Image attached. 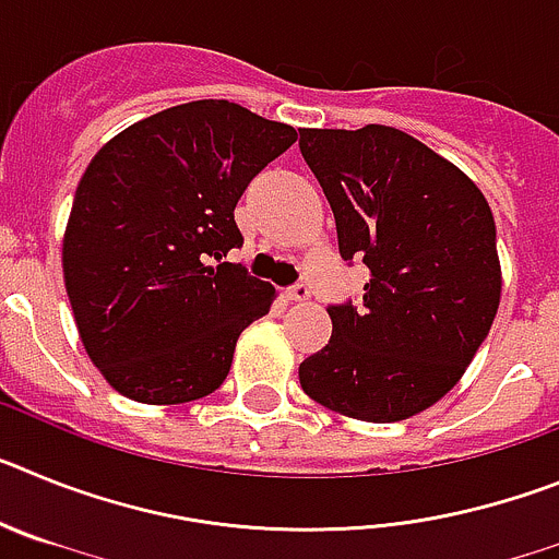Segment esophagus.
<instances>
[{
  "instance_id": "34e87169",
  "label": "esophagus",
  "mask_w": 559,
  "mask_h": 559,
  "mask_svg": "<svg viewBox=\"0 0 559 559\" xmlns=\"http://www.w3.org/2000/svg\"><path fill=\"white\" fill-rule=\"evenodd\" d=\"M285 296H288L290 302H305V299H308V296H310V285L308 283L290 285V288L285 290Z\"/></svg>"
}]
</instances>
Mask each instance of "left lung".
I'll return each mask as SVG.
<instances>
[{
	"mask_svg": "<svg viewBox=\"0 0 559 559\" xmlns=\"http://www.w3.org/2000/svg\"><path fill=\"white\" fill-rule=\"evenodd\" d=\"M299 151L330 201L341 257L369 269L358 305L328 308L333 335L299 364V383L330 412L367 423L426 412L456 386L496 319L490 204L397 128H302Z\"/></svg>",
	"mask_w": 559,
	"mask_h": 559,
	"instance_id": "1",
	"label": "left lung"
}]
</instances>
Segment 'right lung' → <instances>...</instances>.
I'll return each instance as SVG.
<instances>
[{
  "label": "right lung",
  "instance_id": "add662e5",
  "mask_svg": "<svg viewBox=\"0 0 559 559\" xmlns=\"http://www.w3.org/2000/svg\"><path fill=\"white\" fill-rule=\"evenodd\" d=\"M294 142L285 122L195 100L133 122L88 162L63 235V283L83 347L117 392L176 406L224 383L237 335L276 294L221 263L243 246L235 206Z\"/></svg>",
  "mask_w": 559,
  "mask_h": 559
}]
</instances>
